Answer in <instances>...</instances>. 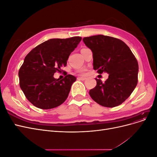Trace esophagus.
I'll list each match as a JSON object with an SVG mask.
<instances>
[{"instance_id": "1", "label": "esophagus", "mask_w": 157, "mask_h": 157, "mask_svg": "<svg viewBox=\"0 0 157 157\" xmlns=\"http://www.w3.org/2000/svg\"><path fill=\"white\" fill-rule=\"evenodd\" d=\"M77 79L80 80H85L86 79V78H85V77H78Z\"/></svg>"}]
</instances>
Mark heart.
<instances>
[{
  "mask_svg": "<svg viewBox=\"0 0 157 157\" xmlns=\"http://www.w3.org/2000/svg\"><path fill=\"white\" fill-rule=\"evenodd\" d=\"M85 72H86V69H80V70L77 71V73L79 75H84Z\"/></svg>",
  "mask_w": 157,
  "mask_h": 157,
  "instance_id": "obj_1",
  "label": "heart"
}]
</instances>
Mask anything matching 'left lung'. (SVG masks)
<instances>
[{"instance_id":"left-lung-1","label":"left lung","mask_w":157,"mask_h":157,"mask_svg":"<svg viewBox=\"0 0 157 157\" xmlns=\"http://www.w3.org/2000/svg\"><path fill=\"white\" fill-rule=\"evenodd\" d=\"M82 40L92 51L94 69L99 74H109L105 82L95 78L97 84L90 90V97L103 107L121 105L130 96L138 81V63L135 56L117 38L99 35Z\"/></svg>"}]
</instances>
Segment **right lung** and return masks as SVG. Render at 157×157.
Segmentation results:
<instances>
[{"label":"right lung","mask_w":157,"mask_h":157,"mask_svg":"<svg viewBox=\"0 0 157 157\" xmlns=\"http://www.w3.org/2000/svg\"><path fill=\"white\" fill-rule=\"evenodd\" d=\"M82 38L52 39L33 48L19 70L20 86L33 105L42 109H53L67 98L71 85L77 78L67 75L61 80L54 78L65 67L69 56Z\"/></svg>","instance_id":"obj_1"}]
</instances>
